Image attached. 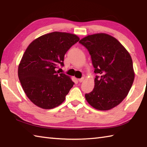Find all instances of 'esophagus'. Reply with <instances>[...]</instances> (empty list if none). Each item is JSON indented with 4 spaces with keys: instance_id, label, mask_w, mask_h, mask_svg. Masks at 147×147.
I'll list each match as a JSON object with an SVG mask.
<instances>
[{
    "instance_id": "34e87169",
    "label": "esophagus",
    "mask_w": 147,
    "mask_h": 147,
    "mask_svg": "<svg viewBox=\"0 0 147 147\" xmlns=\"http://www.w3.org/2000/svg\"><path fill=\"white\" fill-rule=\"evenodd\" d=\"M84 80H85V78H82L78 79V81H79V82H80V83H82V82H84Z\"/></svg>"
}]
</instances>
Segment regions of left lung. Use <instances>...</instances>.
Instances as JSON below:
<instances>
[{"mask_svg":"<svg viewBox=\"0 0 147 147\" xmlns=\"http://www.w3.org/2000/svg\"><path fill=\"white\" fill-rule=\"evenodd\" d=\"M91 55L95 78L93 91L85 94L88 104L100 111L116 107L126 98L135 79L132 59L125 47L112 36L100 33L79 42Z\"/></svg>","mask_w":147,"mask_h":147,"instance_id":"1","label":"left lung"}]
</instances>
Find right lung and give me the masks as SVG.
<instances>
[{
    "label": "right lung",
    "mask_w": 147,
    "mask_h": 147,
    "mask_svg": "<svg viewBox=\"0 0 147 147\" xmlns=\"http://www.w3.org/2000/svg\"><path fill=\"white\" fill-rule=\"evenodd\" d=\"M74 34L55 32L34 40L18 65V78L27 97L35 105L51 109L61 105L74 85L71 78L56 71L64 55L79 41Z\"/></svg>",
    "instance_id": "obj_1"
}]
</instances>
